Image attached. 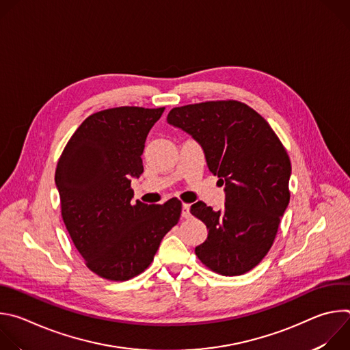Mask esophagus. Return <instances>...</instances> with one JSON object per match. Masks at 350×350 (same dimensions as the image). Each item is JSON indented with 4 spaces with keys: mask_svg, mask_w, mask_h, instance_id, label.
Instances as JSON below:
<instances>
[{
    "mask_svg": "<svg viewBox=\"0 0 350 350\" xmlns=\"http://www.w3.org/2000/svg\"><path fill=\"white\" fill-rule=\"evenodd\" d=\"M181 216H183L184 219H188V217H191V212H189V205H188V204H184V205H183V209H181Z\"/></svg>",
    "mask_w": 350,
    "mask_h": 350,
    "instance_id": "esophagus-1",
    "label": "esophagus"
}]
</instances>
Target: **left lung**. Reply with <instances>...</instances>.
Instances as JSON below:
<instances>
[{
  "mask_svg": "<svg viewBox=\"0 0 350 350\" xmlns=\"http://www.w3.org/2000/svg\"><path fill=\"white\" fill-rule=\"evenodd\" d=\"M167 123L201 145L208 169L224 184L223 209L201 201L191 206L209 230L196 256L221 275L245 274L270 251L289 204L285 148L258 112L238 101L173 108Z\"/></svg>",
  "mask_w": 350,
  "mask_h": 350,
  "instance_id": "1",
  "label": "left lung"
}]
</instances>
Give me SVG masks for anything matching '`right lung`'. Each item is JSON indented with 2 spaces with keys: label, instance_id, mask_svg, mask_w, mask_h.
I'll use <instances>...</instances> for the list:
<instances>
[{
  "label": "right lung",
  "instance_id": "right-lung-1",
  "mask_svg": "<svg viewBox=\"0 0 350 350\" xmlns=\"http://www.w3.org/2000/svg\"><path fill=\"white\" fill-rule=\"evenodd\" d=\"M165 108L122 107L88 116L59 158L55 185L62 219L87 267L111 281L142 273L178 223L181 202H131L146 135Z\"/></svg>",
  "mask_w": 350,
  "mask_h": 350
}]
</instances>
